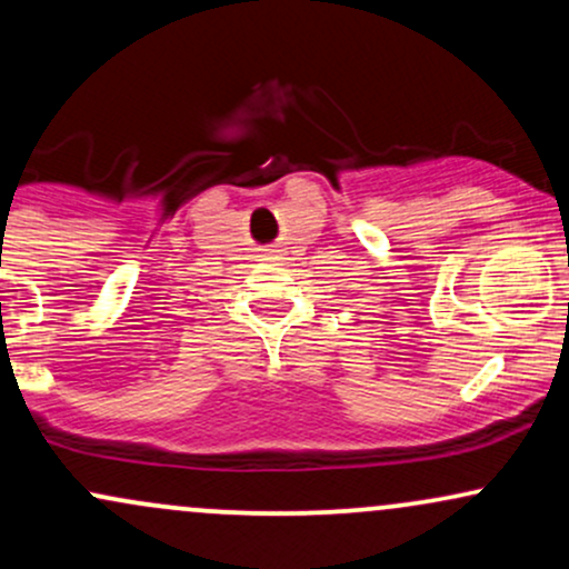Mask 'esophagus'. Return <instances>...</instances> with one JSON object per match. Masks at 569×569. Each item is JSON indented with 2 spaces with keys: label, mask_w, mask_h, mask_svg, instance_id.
<instances>
[{
  "label": "esophagus",
  "mask_w": 569,
  "mask_h": 569,
  "mask_svg": "<svg viewBox=\"0 0 569 569\" xmlns=\"http://www.w3.org/2000/svg\"><path fill=\"white\" fill-rule=\"evenodd\" d=\"M262 257H267V259H276V248H262Z\"/></svg>",
  "instance_id": "obj_1"
}]
</instances>
